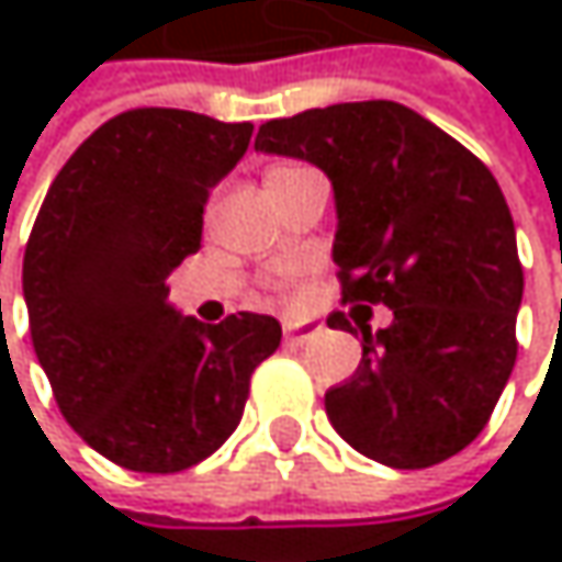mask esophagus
Here are the masks:
<instances>
[{"label": "esophagus", "instance_id": "esophagus-1", "mask_svg": "<svg viewBox=\"0 0 562 562\" xmlns=\"http://www.w3.org/2000/svg\"><path fill=\"white\" fill-rule=\"evenodd\" d=\"M312 335H318V325H312V322H285L282 325L285 345H305Z\"/></svg>", "mask_w": 562, "mask_h": 562}]
</instances>
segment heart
I'll return each mask as SVG.
<instances>
[{
	"label": "heart",
	"mask_w": 562,
	"mask_h": 562,
	"mask_svg": "<svg viewBox=\"0 0 562 562\" xmlns=\"http://www.w3.org/2000/svg\"><path fill=\"white\" fill-rule=\"evenodd\" d=\"M273 171H282V169H273ZM273 171H270V175H273Z\"/></svg>",
	"instance_id": "heart-1"
}]
</instances>
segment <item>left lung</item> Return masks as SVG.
<instances>
[{
    "label": "left lung",
    "mask_w": 562,
    "mask_h": 562,
    "mask_svg": "<svg viewBox=\"0 0 562 562\" xmlns=\"http://www.w3.org/2000/svg\"><path fill=\"white\" fill-rule=\"evenodd\" d=\"M257 149L331 178L341 299L393 312L387 328L361 325L358 371L325 393L338 436L391 469H429L462 452L517 361L524 270L495 175L393 100L270 120ZM345 324V312L328 315L331 328Z\"/></svg>",
    "instance_id": "1"
}]
</instances>
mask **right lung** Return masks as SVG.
I'll return each mask as SVG.
<instances>
[{
    "mask_svg": "<svg viewBox=\"0 0 562 562\" xmlns=\"http://www.w3.org/2000/svg\"><path fill=\"white\" fill-rule=\"evenodd\" d=\"M250 136L191 110H126L77 146L35 217L22 289L38 364L74 432L130 472L171 475L217 452L280 348L273 315L204 325L166 285Z\"/></svg>",
    "mask_w": 562,
    "mask_h": 562,
    "instance_id": "right-lung-1",
    "label": "right lung"
}]
</instances>
